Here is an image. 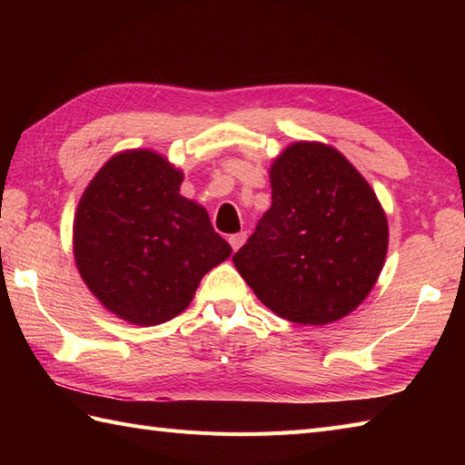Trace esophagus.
<instances>
[{
    "label": "esophagus",
    "mask_w": 465,
    "mask_h": 465,
    "mask_svg": "<svg viewBox=\"0 0 465 465\" xmlns=\"http://www.w3.org/2000/svg\"><path fill=\"white\" fill-rule=\"evenodd\" d=\"M245 238H248V233L245 232H240V233H233V235H230V245H232V250L235 252V250H240L242 245H243V242H245Z\"/></svg>",
    "instance_id": "34e87169"
}]
</instances>
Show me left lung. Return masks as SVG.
Segmentation results:
<instances>
[{"instance_id":"8db88e82","label":"left lung","mask_w":465,"mask_h":465,"mask_svg":"<svg viewBox=\"0 0 465 465\" xmlns=\"http://www.w3.org/2000/svg\"><path fill=\"white\" fill-rule=\"evenodd\" d=\"M272 207L233 263L263 305L293 323L343 318L378 282L388 220L370 183L323 143L290 145L272 165Z\"/></svg>"}]
</instances>
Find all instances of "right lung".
<instances>
[{"mask_svg":"<svg viewBox=\"0 0 465 465\" xmlns=\"http://www.w3.org/2000/svg\"><path fill=\"white\" fill-rule=\"evenodd\" d=\"M183 175L147 150L112 157L87 185L74 222L75 263L107 310L157 325L190 305L232 248L210 215L180 195Z\"/></svg>","mask_w":465,"mask_h":465,"instance_id":"obj_1","label":"right lung"}]
</instances>
